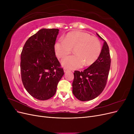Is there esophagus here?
Wrapping results in <instances>:
<instances>
[{"label": "esophagus", "mask_w": 134, "mask_h": 134, "mask_svg": "<svg viewBox=\"0 0 134 134\" xmlns=\"http://www.w3.org/2000/svg\"><path fill=\"white\" fill-rule=\"evenodd\" d=\"M64 71L65 72H66L68 71V69H67L66 68H64Z\"/></svg>", "instance_id": "obj_1"}]
</instances>
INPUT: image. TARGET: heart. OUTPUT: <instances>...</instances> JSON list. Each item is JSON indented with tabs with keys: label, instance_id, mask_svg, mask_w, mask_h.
Wrapping results in <instances>:
<instances>
[{
	"label": "heart",
	"instance_id": "heart-1",
	"mask_svg": "<svg viewBox=\"0 0 134 134\" xmlns=\"http://www.w3.org/2000/svg\"><path fill=\"white\" fill-rule=\"evenodd\" d=\"M55 54L59 59H64L73 50L75 55L62 61V65L69 69L90 66L99 57L102 46L99 40L86 32L74 31L68 33L63 40L56 41L54 45Z\"/></svg>",
	"mask_w": 134,
	"mask_h": 134
}]
</instances>
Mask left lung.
<instances>
[{"mask_svg": "<svg viewBox=\"0 0 134 134\" xmlns=\"http://www.w3.org/2000/svg\"><path fill=\"white\" fill-rule=\"evenodd\" d=\"M104 41L99 57L96 62L83 71H75L72 84V93L77 99L87 101L98 97L106 87L111 65L109 47Z\"/></svg>", "mask_w": 134, "mask_h": 134, "instance_id": "8db88e82", "label": "left lung"}]
</instances>
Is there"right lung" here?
Segmentation results:
<instances>
[{
  "label": "right lung",
  "mask_w": 134,
  "mask_h": 134,
  "mask_svg": "<svg viewBox=\"0 0 134 134\" xmlns=\"http://www.w3.org/2000/svg\"><path fill=\"white\" fill-rule=\"evenodd\" d=\"M59 31L39 30L27 40L21 52L23 84L30 94L39 100H47L55 95L64 74L54 50Z\"/></svg>",
  "instance_id": "1"
}]
</instances>
